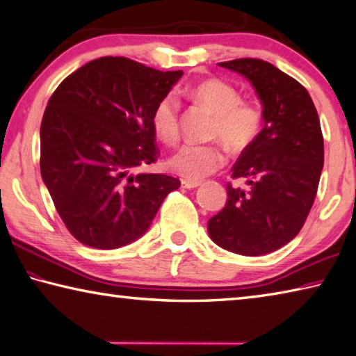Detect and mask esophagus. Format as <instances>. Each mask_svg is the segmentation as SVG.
Listing matches in <instances>:
<instances>
[{
	"label": "esophagus",
	"instance_id": "1",
	"mask_svg": "<svg viewBox=\"0 0 356 356\" xmlns=\"http://www.w3.org/2000/svg\"><path fill=\"white\" fill-rule=\"evenodd\" d=\"M180 184H182V188H186V190H193L200 185L199 180H188V179H182L180 180Z\"/></svg>",
	"mask_w": 356,
	"mask_h": 356
}]
</instances>
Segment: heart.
I'll use <instances>...</instances> for the list:
<instances>
[{
	"instance_id": "b5f03b06",
	"label": "heart",
	"mask_w": 356,
	"mask_h": 356,
	"mask_svg": "<svg viewBox=\"0 0 356 356\" xmlns=\"http://www.w3.org/2000/svg\"><path fill=\"white\" fill-rule=\"evenodd\" d=\"M184 93L215 113L211 134L232 149H244L260 132L261 112L252 102L240 99L238 90L221 79H205L185 87ZM152 129L157 138L172 145L179 138V101L174 95L161 98L152 111ZM225 163V154L218 145H182L168 159V168L184 179L197 180L210 176Z\"/></svg>"
}]
</instances>
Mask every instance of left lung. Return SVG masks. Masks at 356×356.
<instances>
[{
	"label": "left lung",
	"instance_id": "left-lung-1",
	"mask_svg": "<svg viewBox=\"0 0 356 356\" xmlns=\"http://www.w3.org/2000/svg\"><path fill=\"white\" fill-rule=\"evenodd\" d=\"M243 74L263 104L264 127L244 147L227 184V202L209 221V235L222 249L264 255L299 234L312 210L324 166V137L307 88L261 59L218 63Z\"/></svg>",
	"mask_w": 356,
	"mask_h": 356
}]
</instances>
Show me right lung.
<instances>
[{"label": "right lung", "mask_w": 356, "mask_h": 356, "mask_svg": "<svg viewBox=\"0 0 356 356\" xmlns=\"http://www.w3.org/2000/svg\"><path fill=\"white\" fill-rule=\"evenodd\" d=\"M182 71L127 57H99L60 82L40 126V171L54 207L77 241L116 249L149 229L180 180L132 174L156 163L152 111Z\"/></svg>", "instance_id": "1"}]
</instances>
